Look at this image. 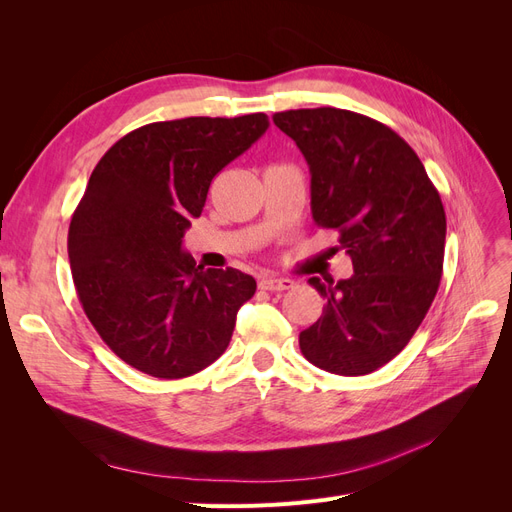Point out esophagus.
I'll return each mask as SVG.
<instances>
[{"mask_svg":"<svg viewBox=\"0 0 512 512\" xmlns=\"http://www.w3.org/2000/svg\"><path fill=\"white\" fill-rule=\"evenodd\" d=\"M260 290H269V292H282L294 288V282L288 280V277H262L258 282Z\"/></svg>","mask_w":512,"mask_h":512,"instance_id":"esophagus-1","label":"esophagus"}]
</instances>
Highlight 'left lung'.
Here are the masks:
<instances>
[{"instance_id":"obj_1","label":"left lung","mask_w":512,"mask_h":512,"mask_svg":"<svg viewBox=\"0 0 512 512\" xmlns=\"http://www.w3.org/2000/svg\"><path fill=\"white\" fill-rule=\"evenodd\" d=\"M312 173V218L337 230L350 280L309 277L327 301L301 331L305 359L337 376H365L408 346L436 299L446 215L414 149L384 123L344 108L275 113Z\"/></svg>"}]
</instances>
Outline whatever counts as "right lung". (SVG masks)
<instances>
[{"label": "right lung", "mask_w": 512, "mask_h": 512, "mask_svg": "<svg viewBox=\"0 0 512 512\" xmlns=\"http://www.w3.org/2000/svg\"><path fill=\"white\" fill-rule=\"evenodd\" d=\"M269 128L265 113L185 117L132 130L89 177L68 230L89 322L123 363L160 380L198 374L230 344L256 280L181 252L220 170Z\"/></svg>", "instance_id": "right-lung-1"}]
</instances>
